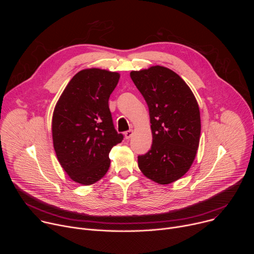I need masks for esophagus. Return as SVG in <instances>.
Listing matches in <instances>:
<instances>
[{"label": "esophagus", "instance_id": "esophagus-1", "mask_svg": "<svg viewBox=\"0 0 254 254\" xmlns=\"http://www.w3.org/2000/svg\"><path fill=\"white\" fill-rule=\"evenodd\" d=\"M132 134H133V131H132L131 129L127 130V131L125 132V137H126V139H129V138L132 136Z\"/></svg>", "mask_w": 254, "mask_h": 254}]
</instances>
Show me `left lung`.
<instances>
[{
  "label": "left lung",
  "mask_w": 254,
  "mask_h": 254,
  "mask_svg": "<svg viewBox=\"0 0 254 254\" xmlns=\"http://www.w3.org/2000/svg\"><path fill=\"white\" fill-rule=\"evenodd\" d=\"M130 78L147 101L153 144L137 157L141 173L168 185L191 168L199 147L201 119L196 97L173 70L156 65L131 71Z\"/></svg>",
  "instance_id": "left-lung-1"
}]
</instances>
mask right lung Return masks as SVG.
<instances>
[{"mask_svg":"<svg viewBox=\"0 0 254 254\" xmlns=\"http://www.w3.org/2000/svg\"><path fill=\"white\" fill-rule=\"evenodd\" d=\"M120 73L80 70L60 95L52 117L53 147L62 169L74 182L89 186L108 171V157L124 136L115 129L108 98Z\"/></svg>","mask_w":254,"mask_h":254,"instance_id":"obj_1","label":"right lung"}]
</instances>
